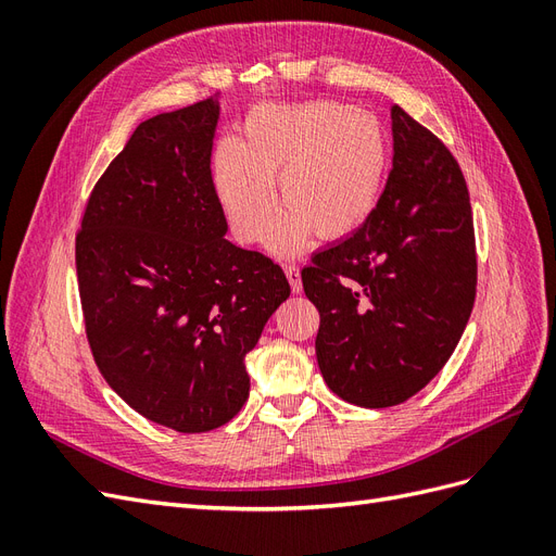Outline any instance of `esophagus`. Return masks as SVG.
<instances>
[{
  "instance_id": "obj_1",
  "label": "esophagus",
  "mask_w": 556,
  "mask_h": 556,
  "mask_svg": "<svg viewBox=\"0 0 556 556\" xmlns=\"http://www.w3.org/2000/svg\"><path fill=\"white\" fill-rule=\"evenodd\" d=\"M282 268H285V276H288V280L292 285V292L299 294L301 292V271H299V266L296 264H285Z\"/></svg>"
}]
</instances>
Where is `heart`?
Segmentation results:
<instances>
[{"mask_svg":"<svg viewBox=\"0 0 556 556\" xmlns=\"http://www.w3.org/2000/svg\"><path fill=\"white\" fill-rule=\"evenodd\" d=\"M390 169V143L380 121L339 102L260 106L241 141L225 139L213 155V185L231 231L262 243L274 225L278 192L285 213L271 248L290 255L315 231L339 241L376 213Z\"/></svg>","mask_w":556,"mask_h":556,"instance_id":"obj_1","label":"heart"}]
</instances>
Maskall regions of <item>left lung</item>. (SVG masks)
<instances>
[{
	"instance_id": "left-lung-1",
	"label": "left lung",
	"mask_w": 556,
	"mask_h": 556,
	"mask_svg": "<svg viewBox=\"0 0 556 556\" xmlns=\"http://www.w3.org/2000/svg\"><path fill=\"white\" fill-rule=\"evenodd\" d=\"M392 172L371 220L301 271L319 311V371L362 408H390L427 387L476 304L473 211L459 164L401 106H392Z\"/></svg>"
}]
</instances>
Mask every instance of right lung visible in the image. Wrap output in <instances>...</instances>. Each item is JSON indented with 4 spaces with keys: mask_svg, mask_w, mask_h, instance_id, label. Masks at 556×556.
<instances>
[{
    "mask_svg": "<svg viewBox=\"0 0 556 556\" xmlns=\"http://www.w3.org/2000/svg\"><path fill=\"white\" fill-rule=\"evenodd\" d=\"M215 99L141 123L97 180L76 233L92 357L111 390L180 433L227 425L245 355L290 296L282 268L225 239L211 176Z\"/></svg>",
    "mask_w": 556,
    "mask_h": 556,
    "instance_id": "add662e5",
    "label": "right lung"
}]
</instances>
